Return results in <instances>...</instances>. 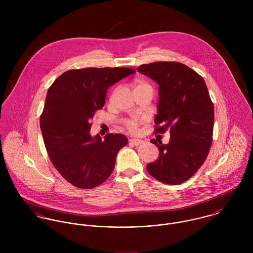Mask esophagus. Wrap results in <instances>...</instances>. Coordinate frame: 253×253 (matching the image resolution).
Instances as JSON below:
<instances>
[{
    "instance_id": "obj_1",
    "label": "esophagus",
    "mask_w": 253,
    "mask_h": 253,
    "mask_svg": "<svg viewBox=\"0 0 253 253\" xmlns=\"http://www.w3.org/2000/svg\"><path fill=\"white\" fill-rule=\"evenodd\" d=\"M129 144L133 145V146H139V145L143 144V141L140 139H129Z\"/></svg>"
}]
</instances>
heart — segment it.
I'll list each match as a JSON object with an SVG mask.
<instances>
[{
  "label": "heart",
  "instance_id": "obj_1",
  "mask_svg": "<svg viewBox=\"0 0 253 253\" xmlns=\"http://www.w3.org/2000/svg\"><path fill=\"white\" fill-rule=\"evenodd\" d=\"M142 87H151L149 84H147L144 81L137 80L133 84V88H142ZM126 126L130 132H136L138 129V121L135 119L129 120L126 122Z\"/></svg>",
  "mask_w": 253,
  "mask_h": 253
}]
</instances>
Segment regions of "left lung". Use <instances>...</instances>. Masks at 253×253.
I'll return each mask as SVG.
<instances>
[{
    "instance_id": "8db88e82",
    "label": "left lung",
    "mask_w": 253,
    "mask_h": 253,
    "mask_svg": "<svg viewBox=\"0 0 253 253\" xmlns=\"http://www.w3.org/2000/svg\"><path fill=\"white\" fill-rule=\"evenodd\" d=\"M137 71L159 84L155 132L169 128L168 144L151 142L159 158L147 165L157 180L178 185L191 178L205 163L212 143L214 108L205 80L178 62L143 64Z\"/></svg>"
}]
</instances>
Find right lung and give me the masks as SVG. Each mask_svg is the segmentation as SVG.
<instances>
[{
	"instance_id": "1",
	"label": "right lung",
	"mask_w": 253,
	"mask_h": 253,
	"mask_svg": "<svg viewBox=\"0 0 253 253\" xmlns=\"http://www.w3.org/2000/svg\"><path fill=\"white\" fill-rule=\"evenodd\" d=\"M135 73L131 68H84L60 75L50 85L40 126L49 159L61 176L82 189L108 178L118 152L127 144L120 133L90 135V120L105 104L107 89Z\"/></svg>"
}]
</instances>
